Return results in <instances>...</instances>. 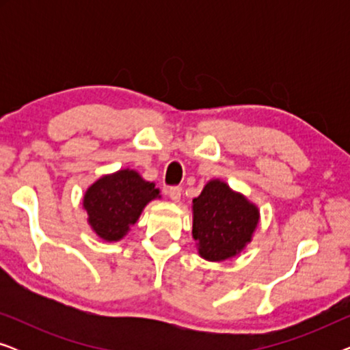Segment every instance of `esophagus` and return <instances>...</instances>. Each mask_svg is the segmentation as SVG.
Here are the masks:
<instances>
[{
  "mask_svg": "<svg viewBox=\"0 0 350 350\" xmlns=\"http://www.w3.org/2000/svg\"><path fill=\"white\" fill-rule=\"evenodd\" d=\"M167 196L174 200V202H180L181 199V188L180 186H172V188L167 189Z\"/></svg>",
  "mask_w": 350,
  "mask_h": 350,
  "instance_id": "1",
  "label": "esophagus"
}]
</instances>
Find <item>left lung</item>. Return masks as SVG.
Wrapping results in <instances>:
<instances>
[{"label": "left lung", "instance_id": "left-lung-1", "mask_svg": "<svg viewBox=\"0 0 350 350\" xmlns=\"http://www.w3.org/2000/svg\"><path fill=\"white\" fill-rule=\"evenodd\" d=\"M260 223V208L226 181L210 180L193 200V237L207 261L237 256Z\"/></svg>", "mask_w": 350, "mask_h": 350}]
</instances>
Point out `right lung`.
Listing matches in <instances>:
<instances>
[{
  "label": "right lung",
  "mask_w": 350,
  "mask_h": 350,
  "mask_svg": "<svg viewBox=\"0 0 350 350\" xmlns=\"http://www.w3.org/2000/svg\"><path fill=\"white\" fill-rule=\"evenodd\" d=\"M159 198L154 183L143 180L137 170L121 169L94 181L85 191L83 207L92 231L105 242H118L138 221L143 208Z\"/></svg>",
  "instance_id": "add662e5"
}]
</instances>
